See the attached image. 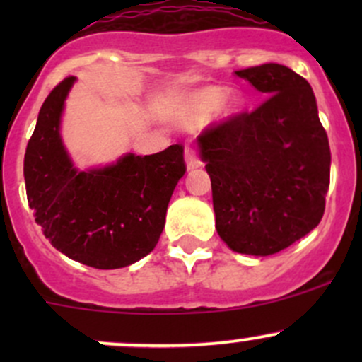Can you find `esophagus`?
<instances>
[{"label": "esophagus", "mask_w": 362, "mask_h": 362, "mask_svg": "<svg viewBox=\"0 0 362 362\" xmlns=\"http://www.w3.org/2000/svg\"><path fill=\"white\" fill-rule=\"evenodd\" d=\"M185 163H187V168L189 170H194V168H199L201 167V158L197 156V151L192 146H185Z\"/></svg>", "instance_id": "obj_1"}]
</instances>
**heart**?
I'll list each match as a JSON object with an SVG mask.
<instances>
[{
	"mask_svg": "<svg viewBox=\"0 0 362 362\" xmlns=\"http://www.w3.org/2000/svg\"><path fill=\"white\" fill-rule=\"evenodd\" d=\"M224 97V90L218 88V86H209V88H204L197 93H194L192 97L187 102L184 114H182V119L187 124L197 122L199 119H202L204 115L211 114L214 109L224 112L226 115L235 114L238 110V102L236 100H228L221 102ZM220 107H218L217 105Z\"/></svg>",
	"mask_w": 362,
	"mask_h": 362,
	"instance_id": "b5f03b06",
	"label": "heart"
}]
</instances>
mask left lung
<instances>
[{
    "label": "left lung",
    "instance_id": "obj_1",
    "mask_svg": "<svg viewBox=\"0 0 362 362\" xmlns=\"http://www.w3.org/2000/svg\"><path fill=\"white\" fill-rule=\"evenodd\" d=\"M265 100L197 138L211 177L216 230L231 250L272 255L308 235L325 211L330 146L305 78L267 62L235 71Z\"/></svg>",
    "mask_w": 362,
    "mask_h": 362
}]
</instances>
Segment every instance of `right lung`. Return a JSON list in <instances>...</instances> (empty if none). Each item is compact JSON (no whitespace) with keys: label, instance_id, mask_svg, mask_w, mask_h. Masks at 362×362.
I'll return each mask as SVG.
<instances>
[{"label":"right lung","instance_id":"right-lung-1","mask_svg":"<svg viewBox=\"0 0 362 362\" xmlns=\"http://www.w3.org/2000/svg\"><path fill=\"white\" fill-rule=\"evenodd\" d=\"M76 78L45 98L28 139L23 177L35 223L54 248L95 269H120L146 257L160 240L173 189L185 173L184 146L122 156L80 172L62 146L59 124Z\"/></svg>","mask_w":362,"mask_h":362}]
</instances>
